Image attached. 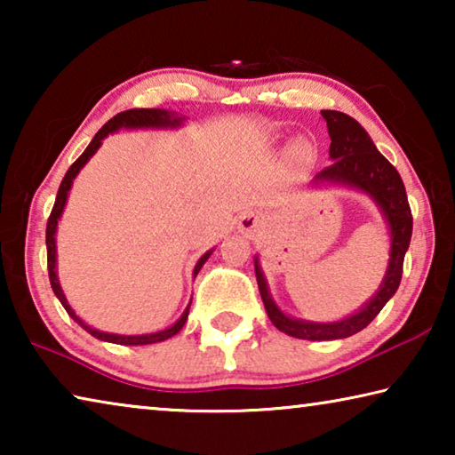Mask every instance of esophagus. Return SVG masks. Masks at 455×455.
I'll return each instance as SVG.
<instances>
[{
	"instance_id": "esophagus-1",
	"label": "esophagus",
	"mask_w": 455,
	"mask_h": 455,
	"mask_svg": "<svg viewBox=\"0 0 455 455\" xmlns=\"http://www.w3.org/2000/svg\"><path fill=\"white\" fill-rule=\"evenodd\" d=\"M259 227L260 219L255 212H244L238 217V230H241V233H252V230H257Z\"/></svg>"
}]
</instances>
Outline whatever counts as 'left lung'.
Instances as JSON below:
<instances>
[{
	"label": "left lung",
	"instance_id": "1",
	"mask_svg": "<svg viewBox=\"0 0 455 455\" xmlns=\"http://www.w3.org/2000/svg\"><path fill=\"white\" fill-rule=\"evenodd\" d=\"M321 116L327 122L331 138L329 156L333 158V164L323 168L315 176V180L345 184V187L357 188L365 192L367 196H371L389 225L391 251L387 273H385L379 289L371 297V301H367L357 313L335 323H311L292 319L289 315H284L275 305L267 287L265 275L259 267V257H255L257 283L268 319L283 333L297 339H309V341H331V339L351 337L359 333L361 329H365L379 315L385 303L395 295L399 283H402L403 259L405 251L410 249L413 228L411 209L410 203H407L402 176H399L394 164L375 148V144L365 132V128L355 118L337 110H321Z\"/></svg>",
	"mask_w": 455,
	"mask_h": 455
}]
</instances>
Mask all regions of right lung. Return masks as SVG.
Returning <instances> with one entry per match:
<instances>
[{"instance_id":"right-lung-1","label":"right lung","mask_w":455,"mask_h":455,"mask_svg":"<svg viewBox=\"0 0 455 455\" xmlns=\"http://www.w3.org/2000/svg\"><path fill=\"white\" fill-rule=\"evenodd\" d=\"M182 124V118L174 116L172 112L168 110H160V108H134V110H126V112H120L114 116L112 120H108L106 124L98 130V134L92 138V142L88 144V148L82 152V156L76 160V163L68 168V172L64 176V180H61L60 188H58V196H56V203H53V209L52 214L48 219V227H45V246H48V271H50V284L53 292H56V297L60 299V303L64 305V309L68 311V315L78 323L82 329H86L92 337L100 339V341H108V343H118V345H150V343H160V341H166V339H171L172 335L179 333V331L184 327V323L188 319V309H190V303L187 307V311L182 313V317L174 323L172 327H168L164 331H158V333H146V335H116V333H104V331H98L94 327H90L84 323L78 315L74 313V309L70 305H68V299L64 295V291L60 287V281H58V271H56V228H58V220L61 217V212H64V206H66V200H68V192L72 188V182L78 172L84 168V164L88 163V160L94 156L96 150L100 148V144H102L104 138L108 134L116 132L120 128H176ZM212 255V251L204 252L203 257L198 259V263L195 267V276L198 275L200 268L206 263V259Z\"/></svg>"}]
</instances>
